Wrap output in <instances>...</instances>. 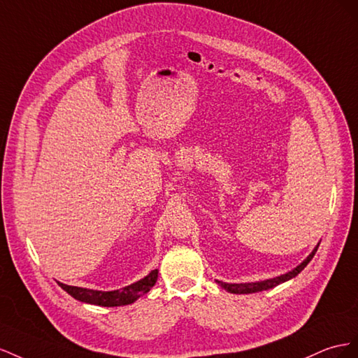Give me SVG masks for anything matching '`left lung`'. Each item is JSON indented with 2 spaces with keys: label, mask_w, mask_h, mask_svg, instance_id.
Segmentation results:
<instances>
[{
  "label": "left lung",
  "mask_w": 358,
  "mask_h": 358,
  "mask_svg": "<svg viewBox=\"0 0 358 358\" xmlns=\"http://www.w3.org/2000/svg\"><path fill=\"white\" fill-rule=\"evenodd\" d=\"M320 246V244H318ZM318 246H316L312 253L309 255L308 258H306L300 265H297L294 270L285 273V274H280L278 275V278H273V279H267V280H261V282H252V283H224V282H220V280H216L220 287L223 289H227L228 292L231 294H253V292H259V291H267V289H271L274 287H278V285L287 282L292 278H295L301 270H304L306 265H308L312 258L315 257L316 250H318Z\"/></svg>",
  "instance_id": "8db88e82"
}]
</instances>
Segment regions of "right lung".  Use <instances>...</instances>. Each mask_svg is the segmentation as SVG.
Listing matches in <instances>:
<instances>
[{
	"mask_svg": "<svg viewBox=\"0 0 358 358\" xmlns=\"http://www.w3.org/2000/svg\"><path fill=\"white\" fill-rule=\"evenodd\" d=\"M159 270H152L144 279H141L135 283L129 285V287L117 289V291H96V289H87L79 287H70V285L59 283V287L63 288L71 297L96 306H105V308H115V306H126L135 303L141 295L147 294L155 283L157 282Z\"/></svg>",
	"mask_w": 358,
	"mask_h": 358,
	"instance_id": "obj_1",
	"label": "right lung"
}]
</instances>
